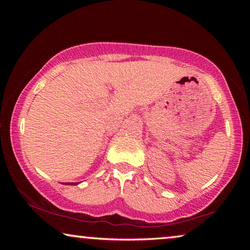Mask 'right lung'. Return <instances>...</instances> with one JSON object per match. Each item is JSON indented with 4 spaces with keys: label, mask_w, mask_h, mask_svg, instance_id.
I'll return each mask as SVG.
<instances>
[{
    "label": "right lung",
    "mask_w": 250,
    "mask_h": 250,
    "mask_svg": "<svg viewBox=\"0 0 250 250\" xmlns=\"http://www.w3.org/2000/svg\"><path fill=\"white\" fill-rule=\"evenodd\" d=\"M64 184H66V185H77L78 183H64Z\"/></svg>",
    "instance_id": "1"
}]
</instances>
